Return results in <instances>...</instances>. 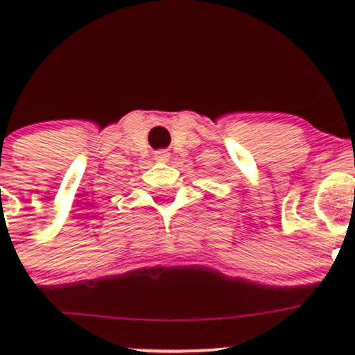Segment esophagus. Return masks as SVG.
<instances>
[{
    "instance_id": "1",
    "label": "esophagus",
    "mask_w": 355,
    "mask_h": 355,
    "mask_svg": "<svg viewBox=\"0 0 355 355\" xmlns=\"http://www.w3.org/2000/svg\"><path fill=\"white\" fill-rule=\"evenodd\" d=\"M168 157H170V153L168 151H156L155 153V159H157V161H168Z\"/></svg>"
}]
</instances>
